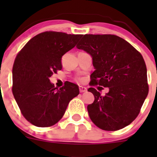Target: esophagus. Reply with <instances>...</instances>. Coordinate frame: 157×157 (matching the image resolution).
<instances>
[{
    "instance_id": "esophagus-1",
    "label": "esophagus",
    "mask_w": 157,
    "mask_h": 157,
    "mask_svg": "<svg viewBox=\"0 0 157 157\" xmlns=\"http://www.w3.org/2000/svg\"><path fill=\"white\" fill-rule=\"evenodd\" d=\"M79 89H80V91L81 93L86 92V91H87V89H86V87H83V86H80V87H79Z\"/></svg>"
}]
</instances>
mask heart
Instances as JSON below:
<instances>
[{"instance_id":"heart-1","label":"heart","mask_w":157,"mask_h":157,"mask_svg":"<svg viewBox=\"0 0 157 157\" xmlns=\"http://www.w3.org/2000/svg\"><path fill=\"white\" fill-rule=\"evenodd\" d=\"M79 80H80V81H83V80H82V78H80V79H79Z\"/></svg>"}]
</instances>
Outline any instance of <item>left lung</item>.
<instances>
[{
	"label": "left lung",
	"mask_w": 157,
	"mask_h": 157,
	"mask_svg": "<svg viewBox=\"0 0 157 157\" xmlns=\"http://www.w3.org/2000/svg\"><path fill=\"white\" fill-rule=\"evenodd\" d=\"M77 48L92 57L95 70L90 86L109 89L105 96L94 88L88 89L94 96L93 103L87 106L91 121L105 131L128 125L138 116L148 94L146 65L141 54L113 35H85Z\"/></svg>",
	"instance_id": "left-lung-1"
}]
</instances>
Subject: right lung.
Wrapping results in <instances>:
<instances>
[{
	"instance_id": "add662e5",
	"label": "right lung",
	"mask_w": 157,
	"mask_h": 157,
	"mask_svg": "<svg viewBox=\"0 0 157 157\" xmlns=\"http://www.w3.org/2000/svg\"><path fill=\"white\" fill-rule=\"evenodd\" d=\"M82 35L45 32L23 46L12 68V93L23 116L32 125L49 127L64 115L80 93L78 86L66 81L57 89L49 77L62 69L63 55L76 46Z\"/></svg>"
}]
</instances>
